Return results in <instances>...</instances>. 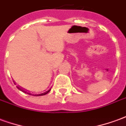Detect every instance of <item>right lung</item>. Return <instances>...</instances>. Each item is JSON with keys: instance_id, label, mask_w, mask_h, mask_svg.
Segmentation results:
<instances>
[{"instance_id": "obj_1", "label": "right lung", "mask_w": 126, "mask_h": 126, "mask_svg": "<svg viewBox=\"0 0 126 126\" xmlns=\"http://www.w3.org/2000/svg\"><path fill=\"white\" fill-rule=\"evenodd\" d=\"M17 88L19 90H21V91H22V92H23V93H27V94H30V95H32V96H43V95L47 94V93H49L50 90H51V88H50V89H49V90H47V91H46V92H44V93H40V94H32L31 93H27L26 91H24V90H22V89H21V88H19V87H18V86H17Z\"/></svg>"}]
</instances>
